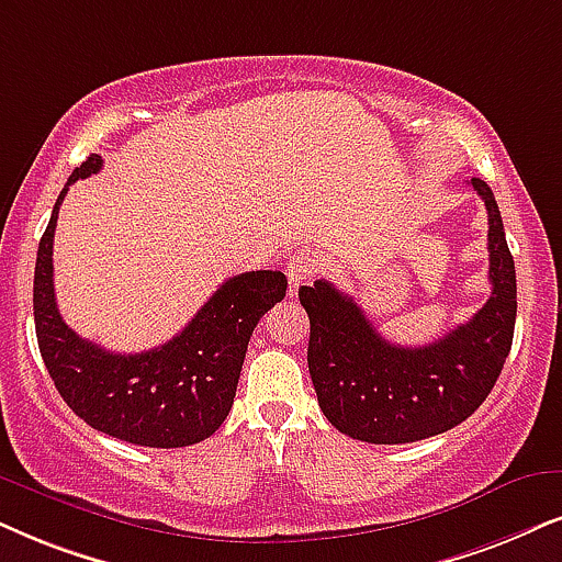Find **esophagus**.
I'll return each mask as SVG.
<instances>
[{
    "mask_svg": "<svg viewBox=\"0 0 562 562\" xmlns=\"http://www.w3.org/2000/svg\"><path fill=\"white\" fill-rule=\"evenodd\" d=\"M316 269H318V259L314 257V254H308V251L295 254V257L290 259L285 267V274L290 282V295H293L301 285H305V282L316 274Z\"/></svg>",
    "mask_w": 562,
    "mask_h": 562,
    "instance_id": "1",
    "label": "esophagus"
}]
</instances>
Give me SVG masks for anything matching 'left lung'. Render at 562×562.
Returning a JSON list of instances; mask_svg holds the SVG:
<instances>
[{
  "label": "left lung",
  "instance_id": "obj_1",
  "mask_svg": "<svg viewBox=\"0 0 562 562\" xmlns=\"http://www.w3.org/2000/svg\"><path fill=\"white\" fill-rule=\"evenodd\" d=\"M487 207L490 293L470 322L425 347L383 339L363 308L331 282L297 290L311 322L308 371L318 407L334 428L366 443H412L464 423L493 392L516 324V267L498 202L482 179Z\"/></svg>",
  "mask_w": 562,
  "mask_h": 562
}]
</instances>
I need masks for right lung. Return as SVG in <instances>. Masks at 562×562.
Listing matches in <instances>:
<instances>
[{
	"label": "right lung",
	"mask_w": 562,
	"mask_h": 562,
	"mask_svg": "<svg viewBox=\"0 0 562 562\" xmlns=\"http://www.w3.org/2000/svg\"><path fill=\"white\" fill-rule=\"evenodd\" d=\"M101 166V155H90L75 168L38 244L33 316L41 358L61 400L90 428L150 449L199 443L228 417L248 339L259 318L285 297L288 280L277 269L231 277L183 331L155 350L119 355L82 339L56 308L54 231L69 183L88 179Z\"/></svg>",
	"instance_id": "right-lung-1"
}]
</instances>
